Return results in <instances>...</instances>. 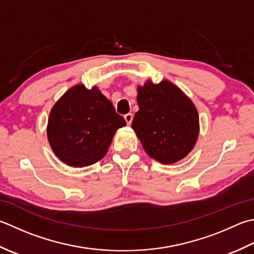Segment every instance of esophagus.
Instances as JSON below:
<instances>
[{"label": "esophagus", "instance_id": "1", "mask_svg": "<svg viewBox=\"0 0 254 254\" xmlns=\"http://www.w3.org/2000/svg\"><path fill=\"white\" fill-rule=\"evenodd\" d=\"M124 120H126L127 126H130V124L132 123V120H133V114L132 113H127L124 116Z\"/></svg>", "mask_w": 254, "mask_h": 254}]
</instances>
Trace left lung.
Returning a JSON list of instances; mask_svg holds the SVG:
<instances>
[{
	"mask_svg": "<svg viewBox=\"0 0 254 254\" xmlns=\"http://www.w3.org/2000/svg\"><path fill=\"white\" fill-rule=\"evenodd\" d=\"M138 111L132 128L154 160L172 164L190 153L199 132L196 107L180 88L164 80L137 89Z\"/></svg>",
	"mask_w": 254,
	"mask_h": 254,
	"instance_id": "left-lung-1",
	"label": "left lung"
}]
</instances>
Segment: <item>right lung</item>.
<instances>
[{"instance_id": "1", "label": "right lung", "mask_w": 254, "mask_h": 254, "mask_svg": "<svg viewBox=\"0 0 254 254\" xmlns=\"http://www.w3.org/2000/svg\"><path fill=\"white\" fill-rule=\"evenodd\" d=\"M126 124L97 87L88 90L78 84L53 107L47 136L59 160L83 167L106 156L114 133Z\"/></svg>"}]
</instances>
